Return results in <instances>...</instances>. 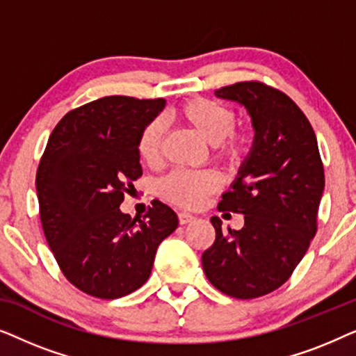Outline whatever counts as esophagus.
<instances>
[{"mask_svg": "<svg viewBox=\"0 0 356 356\" xmlns=\"http://www.w3.org/2000/svg\"><path fill=\"white\" fill-rule=\"evenodd\" d=\"M178 220H179V223H181V225H184V223L193 222L194 216H191V213H188V212H179L178 213Z\"/></svg>", "mask_w": 356, "mask_h": 356, "instance_id": "34e87169", "label": "esophagus"}]
</instances>
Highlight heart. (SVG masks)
<instances>
[{
  "mask_svg": "<svg viewBox=\"0 0 356 356\" xmlns=\"http://www.w3.org/2000/svg\"><path fill=\"white\" fill-rule=\"evenodd\" d=\"M173 121L191 129L212 145L213 157L220 162L235 163L245 150V136L235 128V113L220 102L204 99L186 100L172 110ZM163 126L159 120L149 121L138 138V155L144 163L155 165L160 160ZM220 188V178L213 172H173L160 183V193L170 202L181 207H196L209 194Z\"/></svg>",
  "mask_w": 356,
  "mask_h": 356,
  "instance_id": "obj_1",
  "label": "heart"
}]
</instances>
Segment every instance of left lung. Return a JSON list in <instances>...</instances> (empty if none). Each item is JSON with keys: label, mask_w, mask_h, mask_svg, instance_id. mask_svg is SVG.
<instances>
[{"label": "left lung", "mask_w": 356, "mask_h": 356, "mask_svg": "<svg viewBox=\"0 0 356 356\" xmlns=\"http://www.w3.org/2000/svg\"><path fill=\"white\" fill-rule=\"evenodd\" d=\"M218 99L245 106L254 129L250 154L218 211L245 216L241 230H222L204 251L209 282L233 298L251 300L284 285L316 235L324 191L318 139L293 100L262 82H236L216 90Z\"/></svg>", "instance_id": "1"}]
</instances>
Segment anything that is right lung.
Listing matches in <instances>:
<instances>
[{
	"label": "right lung",
	"mask_w": 356,
	"mask_h": 356,
	"mask_svg": "<svg viewBox=\"0 0 356 356\" xmlns=\"http://www.w3.org/2000/svg\"><path fill=\"white\" fill-rule=\"evenodd\" d=\"M165 108L163 99L111 95L63 116L37 170L40 220L48 246L76 289L102 300L147 282L160 243L178 227L167 204L140 218L120 211L143 177L138 138Z\"/></svg>",
	"instance_id": "right-lung-1"
}]
</instances>
